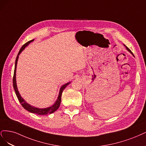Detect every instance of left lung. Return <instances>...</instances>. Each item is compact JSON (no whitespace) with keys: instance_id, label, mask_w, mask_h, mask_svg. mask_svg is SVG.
Listing matches in <instances>:
<instances>
[{"instance_id":"left-lung-1","label":"left lung","mask_w":146,"mask_h":146,"mask_svg":"<svg viewBox=\"0 0 146 146\" xmlns=\"http://www.w3.org/2000/svg\"><path fill=\"white\" fill-rule=\"evenodd\" d=\"M124 45V46H125V47H126V49H127V50H128V51H129V52H130V53L131 54H133V53H131V51H130V50H129V48H128L127 47V46H125V45Z\"/></svg>"}]
</instances>
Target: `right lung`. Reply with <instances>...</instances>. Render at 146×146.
Returning <instances> with one entry per match:
<instances>
[{"label":"right lung","instance_id":"obj_1","mask_svg":"<svg viewBox=\"0 0 146 146\" xmlns=\"http://www.w3.org/2000/svg\"><path fill=\"white\" fill-rule=\"evenodd\" d=\"M34 40V39H33L29 42H28L27 43H26L25 44L23 45L22 48L20 49L17 58L16 59V62H15V72H14V76H13V87L14 89H15L16 94L17 95V97L18 98L19 101L20 103L21 104V105L22 106V107L24 108L25 110H27V111H29L31 113H36L39 115H47V114H51L53 113L54 111H56L58 109V108L60 106V102H61V96H62V93L64 91V89L66 88V87L68 85V84L71 82H69L67 84H64L63 86H61V87L60 88L59 90V95L58 97L56 100V102H54V104L51 106L49 107H46V108H44V109H40V108H37V107H35L34 106H32L30 104H29V103H27L24 100H23V98L21 96L19 92L18 91L17 89V84H16V67H17V60L19 59V56L20 55V54L22 53V51L24 50L27 45H29V44H30L31 42H32Z\"/></svg>","mask_w":146,"mask_h":146}]
</instances>
